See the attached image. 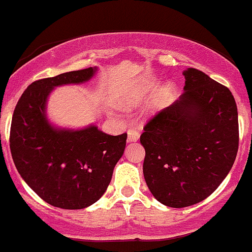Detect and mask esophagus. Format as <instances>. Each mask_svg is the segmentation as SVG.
<instances>
[{"label":"esophagus","mask_w":252,"mask_h":252,"mask_svg":"<svg viewBox=\"0 0 252 252\" xmlns=\"http://www.w3.org/2000/svg\"><path fill=\"white\" fill-rule=\"evenodd\" d=\"M139 133L134 129H129L128 130V142H135L139 140Z\"/></svg>","instance_id":"1"}]
</instances>
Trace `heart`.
Instances as JSON below:
<instances>
[{"mask_svg": "<svg viewBox=\"0 0 252 252\" xmlns=\"http://www.w3.org/2000/svg\"><path fill=\"white\" fill-rule=\"evenodd\" d=\"M157 89V84L155 81H146V83L141 84L138 88L133 89L129 94H126L123 98L121 100V106L126 110H134V108L138 107L139 105L149 95H151L155 90ZM175 93V86L172 83L167 84L163 89L161 90V93L158 94V96L156 97V100L152 102L151 107H150V114H156L159 111L163 110L167 106V103L171 101V98L173 97Z\"/></svg>", "mask_w": 252, "mask_h": 252, "instance_id": "heart-1", "label": "heart"}]
</instances>
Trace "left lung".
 <instances>
[{
  "mask_svg": "<svg viewBox=\"0 0 252 252\" xmlns=\"http://www.w3.org/2000/svg\"><path fill=\"white\" fill-rule=\"evenodd\" d=\"M184 93L144 128L142 172L155 199L168 207L210 196L235 161L238 110L229 89L188 68Z\"/></svg>",
  "mask_w": 252,
  "mask_h": 252,
  "instance_id": "1",
  "label": "left lung"
}]
</instances>
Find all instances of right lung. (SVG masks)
<instances>
[{"label": "right lung", "instance_id": "1", "mask_svg": "<svg viewBox=\"0 0 252 252\" xmlns=\"http://www.w3.org/2000/svg\"><path fill=\"white\" fill-rule=\"evenodd\" d=\"M97 67L34 81L18 101L11 126L12 158L18 173L44 201L81 210L105 194L123 156L126 134L108 135L96 124L62 128L47 117L51 93L58 86L88 83Z\"/></svg>", "mask_w": 252, "mask_h": 252}]
</instances>
